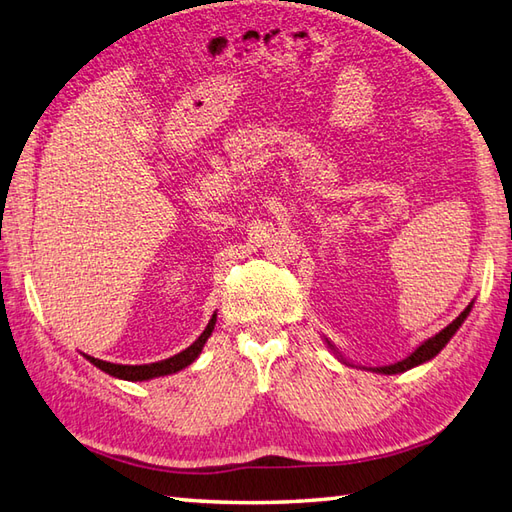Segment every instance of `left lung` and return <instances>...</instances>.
I'll return each mask as SVG.
<instances>
[{
	"mask_svg": "<svg viewBox=\"0 0 512 512\" xmlns=\"http://www.w3.org/2000/svg\"><path fill=\"white\" fill-rule=\"evenodd\" d=\"M470 309H472V304H468L466 306V311H463L457 320H452V324H448V327H445L443 331H439L436 333L434 338H430V340H425L421 347H418L412 356H407L405 360H401V362H394V365H387V367H376L374 371H378V374H401V371H407V369H412V367H416V365H421V362H427V360H432L436 353H439L445 345H448L450 342V338L454 336V333H457V329L461 327V322L468 318V313H470ZM333 347V345H331Z\"/></svg>",
	"mask_w": 512,
	"mask_h": 512,
	"instance_id": "left-lung-1",
	"label": "left lung"
}]
</instances>
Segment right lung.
<instances>
[{
  "label": "right lung",
  "instance_id": "obj_1",
  "mask_svg": "<svg viewBox=\"0 0 512 512\" xmlns=\"http://www.w3.org/2000/svg\"><path fill=\"white\" fill-rule=\"evenodd\" d=\"M215 322H217V315H212V320L208 322L206 331L201 333V336L192 342L188 349H183L181 353H176V356L161 360V362H152V365H114V362H107V360H98L94 356H87V360L91 365H96L98 369L105 371V374L114 376V378H123V380H150L156 376H167V374H176V371H181L183 367L192 365L197 356L201 353L203 345H206V340L210 338L212 329H215Z\"/></svg>",
  "mask_w": 512,
  "mask_h": 512
}]
</instances>
